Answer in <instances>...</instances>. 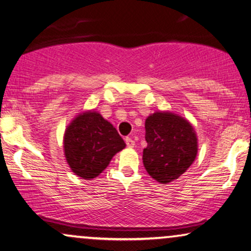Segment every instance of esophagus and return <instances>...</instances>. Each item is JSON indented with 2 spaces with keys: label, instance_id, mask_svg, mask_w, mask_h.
Segmentation results:
<instances>
[{
  "label": "esophagus",
  "instance_id": "obj_1",
  "mask_svg": "<svg viewBox=\"0 0 251 251\" xmlns=\"http://www.w3.org/2000/svg\"><path fill=\"white\" fill-rule=\"evenodd\" d=\"M125 142H126V146L128 147V148H134V147H135V142H134V140L132 139V137H126Z\"/></svg>",
  "mask_w": 251,
  "mask_h": 251
}]
</instances>
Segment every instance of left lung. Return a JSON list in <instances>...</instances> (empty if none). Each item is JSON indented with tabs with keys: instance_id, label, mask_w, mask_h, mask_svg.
Returning a JSON list of instances; mask_svg holds the SVG:
<instances>
[{
	"instance_id": "obj_1",
	"label": "left lung",
	"mask_w": 251,
	"mask_h": 251,
	"mask_svg": "<svg viewBox=\"0 0 251 251\" xmlns=\"http://www.w3.org/2000/svg\"><path fill=\"white\" fill-rule=\"evenodd\" d=\"M143 165L157 182L166 184L186 172L198 153V139L192 125L181 116L157 111L146 119Z\"/></svg>"
}]
</instances>
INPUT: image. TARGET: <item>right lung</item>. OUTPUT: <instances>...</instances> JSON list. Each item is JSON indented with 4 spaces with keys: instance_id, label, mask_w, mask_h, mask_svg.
I'll return each instance as SVG.
<instances>
[{
    "instance_id": "obj_1",
    "label": "right lung",
    "mask_w": 251,
    "mask_h": 251,
    "mask_svg": "<svg viewBox=\"0 0 251 251\" xmlns=\"http://www.w3.org/2000/svg\"><path fill=\"white\" fill-rule=\"evenodd\" d=\"M125 147L117 129L97 111L79 114L67 126L63 136L66 160L83 179L100 175Z\"/></svg>"
}]
</instances>
